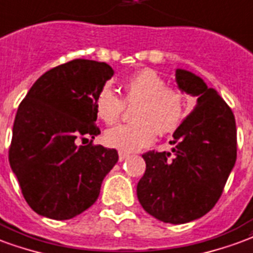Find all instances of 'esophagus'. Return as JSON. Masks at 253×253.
Listing matches in <instances>:
<instances>
[{"label": "esophagus", "mask_w": 253, "mask_h": 253, "mask_svg": "<svg viewBox=\"0 0 253 253\" xmlns=\"http://www.w3.org/2000/svg\"><path fill=\"white\" fill-rule=\"evenodd\" d=\"M128 157H129V153H126V152H121V151L119 152V159H120V161L126 160Z\"/></svg>", "instance_id": "1"}]
</instances>
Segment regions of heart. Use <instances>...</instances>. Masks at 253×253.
I'll return each mask as SVG.
<instances>
[{"mask_svg": "<svg viewBox=\"0 0 253 253\" xmlns=\"http://www.w3.org/2000/svg\"><path fill=\"white\" fill-rule=\"evenodd\" d=\"M124 101L111 88H102L96 98V113L108 125L123 115L125 104H138L133 124L117 125L106 130L104 140L121 152H134L148 147L159 133H170L183 123L187 97L181 90L167 86L165 80L152 69H142L123 84Z\"/></svg>", "mask_w": 253, "mask_h": 253, "instance_id": "heart-1", "label": "heart"}]
</instances>
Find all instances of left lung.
I'll list each match as a JSON object with an SVG mask.
<instances>
[{
  "label": "left lung",
  "instance_id": "obj_1",
  "mask_svg": "<svg viewBox=\"0 0 253 253\" xmlns=\"http://www.w3.org/2000/svg\"><path fill=\"white\" fill-rule=\"evenodd\" d=\"M181 92L197 98L174 130L172 152L142 155L147 169L137 184L142 208L160 221L184 224L208 213L236 163V123L231 108L204 80L176 69Z\"/></svg>",
  "mask_w": 253,
  "mask_h": 253
}]
</instances>
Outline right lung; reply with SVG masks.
Segmentation results:
<instances>
[{"label": "right lung", "mask_w": 253, "mask_h": 253, "mask_svg": "<svg viewBox=\"0 0 253 253\" xmlns=\"http://www.w3.org/2000/svg\"><path fill=\"white\" fill-rule=\"evenodd\" d=\"M113 75L106 62L73 60L43 73L18 106L9 163L36 213L69 220L97 200L119 155L80 141L100 133L96 98Z\"/></svg>", "instance_id": "right-lung-1"}]
</instances>
